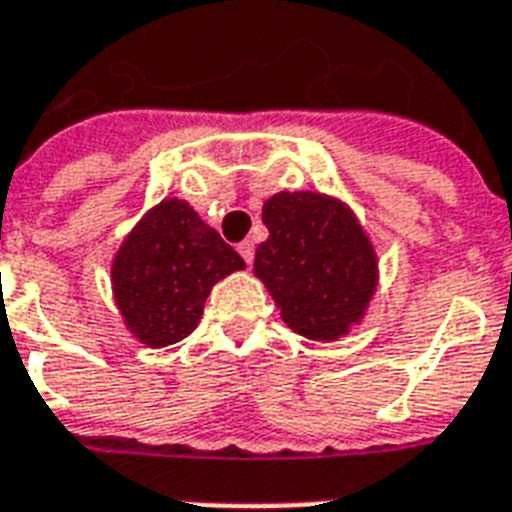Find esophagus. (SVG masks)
Listing matches in <instances>:
<instances>
[{
    "label": "esophagus",
    "instance_id": "esophagus-1",
    "mask_svg": "<svg viewBox=\"0 0 512 512\" xmlns=\"http://www.w3.org/2000/svg\"><path fill=\"white\" fill-rule=\"evenodd\" d=\"M236 249H239V255L244 257V263L252 265V260H255V241H249V239L241 241V244Z\"/></svg>",
    "mask_w": 512,
    "mask_h": 512
}]
</instances>
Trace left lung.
<instances>
[{
	"label": "left lung",
	"mask_w": 512,
	"mask_h": 512,
	"mask_svg": "<svg viewBox=\"0 0 512 512\" xmlns=\"http://www.w3.org/2000/svg\"><path fill=\"white\" fill-rule=\"evenodd\" d=\"M268 239L255 252L281 319L308 340H337L364 319L377 289V255L342 201L281 191L263 204Z\"/></svg>",
	"instance_id": "8db88e82"
}]
</instances>
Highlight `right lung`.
<instances>
[{
    "instance_id": "right-lung-1",
    "label": "right lung",
    "mask_w": 512,
    "mask_h": 512,
    "mask_svg": "<svg viewBox=\"0 0 512 512\" xmlns=\"http://www.w3.org/2000/svg\"><path fill=\"white\" fill-rule=\"evenodd\" d=\"M241 268L239 252L193 207L164 199L119 247L111 284L127 329L148 348H164L191 335L212 287Z\"/></svg>"
}]
</instances>
